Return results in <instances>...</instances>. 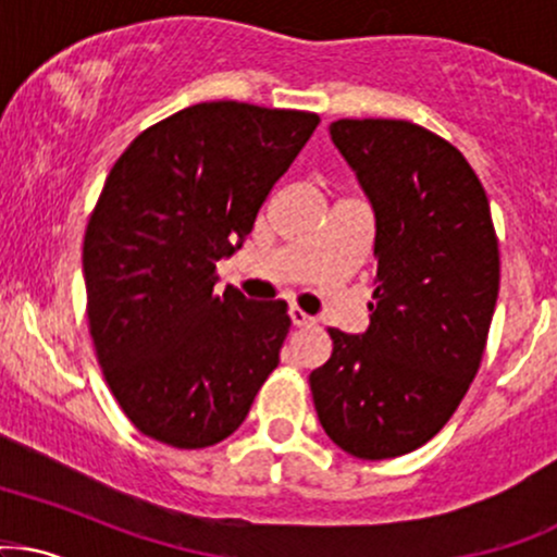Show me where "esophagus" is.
I'll use <instances>...</instances> for the list:
<instances>
[{"label": "esophagus", "mask_w": 557, "mask_h": 557, "mask_svg": "<svg viewBox=\"0 0 557 557\" xmlns=\"http://www.w3.org/2000/svg\"><path fill=\"white\" fill-rule=\"evenodd\" d=\"M290 320H293V325H296V327H311V325H317L314 317L307 314V311L298 309V307H290Z\"/></svg>", "instance_id": "esophagus-1"}]
</instances>
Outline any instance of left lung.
I'll list each match as a JSON object with an SVG mask.
<instances>
[{
    "label": "left lung",
    "instance_id": "left-lung-1",
    "mask_svg": "<svg viewBox=\"0 0 557 557\" xmlns=\"http://www.w3.org/2000/svg\"><path fill=\"white\" fill-rule=\"evenodd\" d=\"M335 148L375 209L370 327H327L309 375L317 418L341 449L388 460L431 442L481 368L499 293L486 189L460 150L396 119H338Z\"/></svg>",
    "mask_w": 557,
    "mask_h": 557
}]
</instances>
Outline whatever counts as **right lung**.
Listing matches in <instances>:
<instances>
[{
    "mask_svg": "<svg viewBox=\"0 0 557 557\" xmlns=\"http://www.w3.org/2000/svg\"><path fill=\"white\" fill-rule=\"evenodd\" d=\"M320 115L198 102L132 139L84 235L97 362L134 428L206 449L246 420L290 330L288 304L216 293V261L253 230Z\"/></svg>",
    "mask_w": 557,
    "mask_h": 557,
    "instance_id": "right-lung-1",
    "label": "right lung"
}]
</instances>
